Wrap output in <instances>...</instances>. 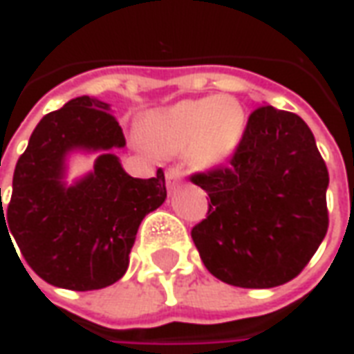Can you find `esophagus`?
<instances>
[{
	"label": "esophagus",
	"mask_w": 354,
	"mask_h": 354,
	"mask_svg": "<svg viewBox=\"0 0 354 354\" xmlns=\"http://www.w3.org/2000/svg\"><path fill=\"white\" fill-rule=\"evenodd\" d=\"M184 180V172L180 169H169L167 170V185L169 187H174L178 182H182Z\"/></svg>",
	"instance_id": "1"
}]
</instances>
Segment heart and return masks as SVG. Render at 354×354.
<instances>
[{"instance_id":"1","label":"heart","mask_w":354,"mask_h":354,"mask_svg":"<svg viewBox=\"0 0 354 354\" xmlns=\"http://www.w3.org/2000/svg\"><path fill=\"white\" fill-rule=\"evenodd\" d=\"M248 115L233 96H203L155 109L140 123V136L159 155L184 153L195 169L230 161L245 138Z\"/></svg>"}]
</instances>
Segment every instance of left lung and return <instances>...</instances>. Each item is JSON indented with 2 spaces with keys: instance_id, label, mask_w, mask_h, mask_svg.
<instances>
[{
  "instance_id": "8db88e82",
  "label": "left lung",
  "mask_w": 354,
  "mask_h": 354,
  "mask_svg": "<svg viewBox=\"0 0 354 354\" xmlns=\"http://www.w3.org/2000/svg\"><path fill=\"white\" fill-rule=\"evenodd\" d=\"M192 182L210 197L193 243L227 284L281 286L301 273L326 235V162L296 113L254 109L230 167L193 174Z\"/></svg>"
}]
</instances>
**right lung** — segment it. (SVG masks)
I'll return each mask as SVG.
<instances>
[{
	"label": "right lung",
	"instance_id": "1",
	"mask_svg": "<svg viewBox=\"0 0 354 354\" xmlns=\"http://www.w3.org/2000/svg\"><path fill=\"white\" fill-rule=\"evenodd\" d=\"M109 111L106 102L80 96L47 113L15 167L5 212L0 197V239L11 232L28 266L58 288L87 292L119 281L140 223L167 199L161 169L149 180L124 172L113 149L127 142ZM73 151L96 153L97 161L68 185Z\"/></svg>",
	"mask_w": 354,
	"mask_h": 354
}]
</instances>
